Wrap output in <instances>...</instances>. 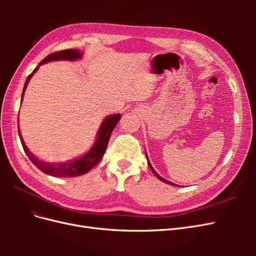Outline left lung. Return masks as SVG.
<instances>
[{
  "mask_svg": "<svg viewBox=\"0 0 256 256\" xmlns=\"http://www.w3.org/2000/svg\"><path fill=\"white\" fill-rule=\"evenodd\" d=\"M146 158H147V154H146ZM147 162H148V166H150V170H152V173H154V175H156V176H157V178H158V180H160L161 182H166V184H172V186H176V184H174L173 182H168V180H164V178H162L161 176H159V174H157V172H156V171H154V170L152 168V166H150V161H148V158H147Z\"/></svg>",
  "mask_w": 256,
  "mask_h": 256,
  "instance_id": "1",
  "label": "left lung"
}]
</instances>
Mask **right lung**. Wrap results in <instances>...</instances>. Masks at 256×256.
<instances>
[{"mask_svg":"<svg viewBox=\"0 0 256 256\" xmlns=\"http://www.w3.org/2000/svg\"><path fill=\"white\" fill-rule=\"evenodd\" d=\"M81 56H82V52H80L79 50H76V49L63 50V51L51 53L50 56L44 58L38 66H40L44 63H47V62H51V60H76L81 58ZM37 69H38V67L35 68L33 72L26 78V81L24 83V88H23V90H22L21 102H22L23 95H24V92H26V88L28 84V81L33 76L34 72H37ZM120 120V114H114V115L108 116V118L102 122V126H100V128L98 130L97 140H96L95 144L92 146V148L81 158L68 161V162H66V164H49V162H44V161L37 159L34 154L28 150V147L21 136L19 127H18V132H19V136H20L23 150H24L30 160L33 162V164L40 168L42 172L48 174V175H51V176H56V177H76V176H80V175L88 173L90 170H92L96 164H98L99 161L102 159L104 154L106 152V150L108 143H109L112 131Z\"/></svg>","mask_w":256,"mask_h":256,"instance_id":"right-lung-1","label":"right lung"}]
</instances>
